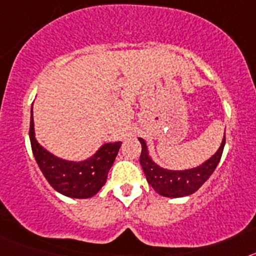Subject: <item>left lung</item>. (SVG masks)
Wrapping results in <instances>:
<instances>
[{
	"instance_id": "8db88e82",
	"label": "left lung",
	"mask_w": 256,
	"mask_h": 256,
	"mask_svg": "<svg viewBox=\"0 0 256 256\" xmlns=\"http://www.w3.org/2000/svg\"><path fill=\"white\" fill-rule=\"evenodd\" d=\"M140 142L142 144L140 162L151 187L159 195L165 196V198H183L198 191L209 180L212 172L216 170V165L220 162L223 148H224L226 136L223 137L220 148L209 160L202 162L200 166L186 169V170H168L159 166L148 156L146 142L142 138H140Z\"/></svg>"
}]
</instances>
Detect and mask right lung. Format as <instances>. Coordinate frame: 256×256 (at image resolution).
Listing matches in <instances>:
<instances>
[{
    "mask_svg": "<svg viewBox=\"0 0 256 256\" xmlns=\"http://www.w3.org/2000/svg\"><path fill=\"white\" fill-rule=\"evenodd\" d=\"M29 137L33 155L44 178L56 191L74 198H92L100 191L122 146V142L105 144L90 159L79 162L56 158L36 140L33 108L30 112Z\"/></svg>",
    "mask_w": 256,
    "mask_h": 256,
    "instance_id": "add662e5",
    "label": "right lung"
}]
</instances>
